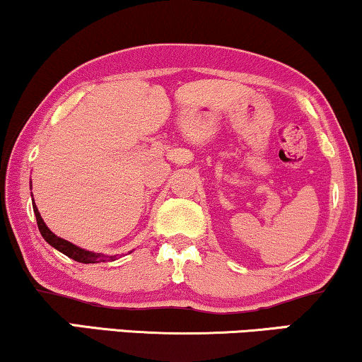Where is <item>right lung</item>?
<instances>
[{
	"label": "right lung",
	"instance_id": "obj_1",
	"mask_svg": "<svg viewBox=\"0 0 362 362\" xmlns=\"http://www.w3.org/2000/svg\"><path fill=\"white\" fill-rule=\"evenodd\" d=\"M33 211H35V216H36V223H37V229H40L41 236L45 238V241L49 244V246H53L54 250H58L59 252H63V255H66L68 257H71V259L78 261V262H84V264H95V262H105V261H115L118 256H106V255H101V252H93V251H86L83 250V247L76 246V244L66 241V239L56 236V234L51 231V229L46 226V223L43 221V218H41L40 211H37L36 204H35V199H33Z\"/></svg>",
	"mask_w": 362,
	"mask_h": 362
}]
</instances>
